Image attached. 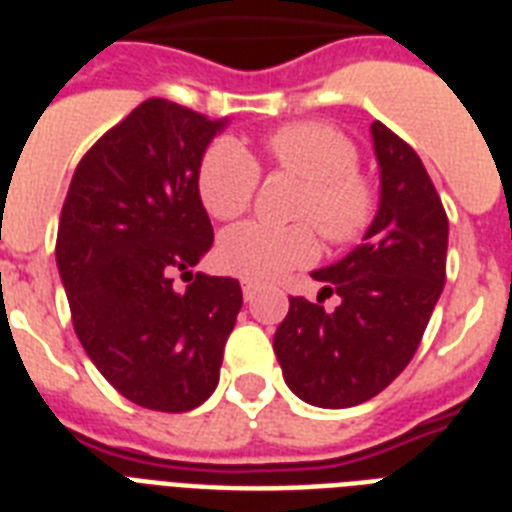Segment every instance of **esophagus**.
Masks as SVG:
<instances>
[{
  "mask_svg": "<svg viewBox=\"0 0 512 512\" xmlns=\"http://www.w3.org/2000/svg\"><path fill=\"white\" fill-rule=\"evenodd\" d=\"M241 295H244V300H247V303H252V297L257 295L255 281H241Z\"/></svg>",
  "mask_w": 512,
  "mask_h": 512,
  "instance_id": "34e87169",
  "label": "esophagus"
}]
</instances>
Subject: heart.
<instances>
[{
    "mask_svg": "<svg viewBox=\"0 0 512 512\" xmlns=\"http://www.w3.org/2000/svg\"><path fill=\"white\" fill-rule=\"evenodd\" d=\"M265 154L276 170L305 180L295 217L311 220L335 244L356 239L372 220L374 193L358 175L356 146L327 124H287L265 138ZM260 164L239 140L220 138L199 164V196L217 220L244 215L255 199ZM319 252L308 223L233 225L217 241V263L249 281H276L308 265Z\"/></svg>",
    "mask_w": 512,
    "mask_h": 512,
    "instance_id": "heart-1",
    "label": "heart"
}]
</instances>
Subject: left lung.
<instances>
[{"mask_svg":"<svg viewBox=\"0 0 512 512\" xmlns=\"http://www.w3.org/2000/svg\"><path fill=\"white\" fill-rule=\"evenodd\" d=\"M380 204L348 255L313 271L319 300L289 297L273 335L284 382L305 404L348 409L385 390L412 361L446 281L449 220L420 156L372 124ZM337 294L335 312L320 305Z\"/></svg>","mask_w":512,"mask_h":512,"instance_id":"1","label":"left lung"}]
</instances>
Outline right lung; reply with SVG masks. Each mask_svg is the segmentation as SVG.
Listing matches in <instances>:
<instances>
[{"mask_svg":"<svg viewBox=\"0 0 512 512\" xmlns=\"http://www.w3.org/2000/svg\"><path fill=\"white\" fill-rule=\"evenodd\" d=\"M228 119L140 103L84 154L60 212L58 260L76 337L132 404L191 412L220 380L241 311L231 276L196 273L212 247L199 164ZM192 276L185 293L171 281Z\"/></svg>","mask_w":512,"mask_h":512,"instance_id":"1","label":"right lung"}]
</instances>
